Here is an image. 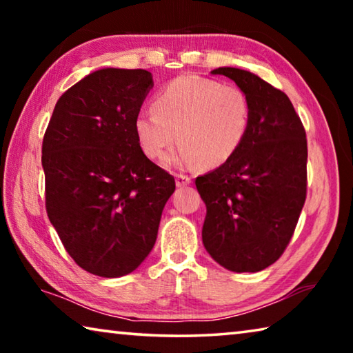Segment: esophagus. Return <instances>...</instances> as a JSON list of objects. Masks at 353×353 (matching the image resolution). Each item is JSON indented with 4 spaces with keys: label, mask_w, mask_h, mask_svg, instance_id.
I'll return each mask as SVG.
<instances>
[{
    "label": "esophagus",
    "mask_w": 353,
    "mask_h": 353,
    "mask_svg": "<svg viewBox=\"0 0 353 353\" xmlns=\"http://www.w3.org/2000/svg\"><path fill=\"white\" fill-rule=\"evenodd\" d=\"M190 183H191V177L182 174V172L176 174V185H177V187H185V185H190Z\"/></svg>",
    "instance_id": "obj_1"
}]
</instances>
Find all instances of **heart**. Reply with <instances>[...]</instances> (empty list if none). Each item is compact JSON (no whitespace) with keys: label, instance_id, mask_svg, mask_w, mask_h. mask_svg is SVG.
Here are the masks:
<instances>
[{"label":"heart","instance_id":"b5f03b06","mask_svg":"<svg viewBox=\"0 0 353 353\" xmlns=\"http://www.w3.org/2000/svg\"><path fill=\"white\" fill-rule=\"evenodd\" d=\"M250 126L252 103L243 88L196 74L165 83L155 94L154 110L140 112L134 121L137 140L149 159L163 160L179 139L182 146L172 162L204 168L229 162Z\"/></svg>","mask_w":353,"mask_h":353}]
</instances>
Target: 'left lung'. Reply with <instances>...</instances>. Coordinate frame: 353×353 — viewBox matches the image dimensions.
<instances>
[{
	"label": "left lung",
	"mask_w": 353,
	"mask_h": 353,
	"mask_svg": "<svg viewBox=\"0 0 353 353\" xmlns=\"http://www.w3.org/2000/svg\"><path fill=\"white\" fill-rule=\"evenodd\" d=\"M249 94L252 126L229 162L196 177L202 243L225 270L259 272L285 252L307 198V137L290 98L240 68H216Z\"/></svg>",
	"instance_id": "obj_1"
}]
</instances>
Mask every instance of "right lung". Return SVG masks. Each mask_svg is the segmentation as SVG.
I'll use <instances>...</instances> for the list:
<instances>
[{
    "mask_svg": "<svg viewBox=\"0 0 353 353\" xmlns=\"http://www.w3.org/2000/svg\"><path fill=\"white\" fill-rule=\"evenodd\" d=\"M152 85L146 70L94 71L59 98L43 137L48 218L76 265L94 276L121 277L141 265L176 190L135 137Z\"/></svg>",
    "mask_w": 353,
    "mask_h": 353,
    "instance_id": "add662e5",
    "label": "right lung"
}]
</instances>
